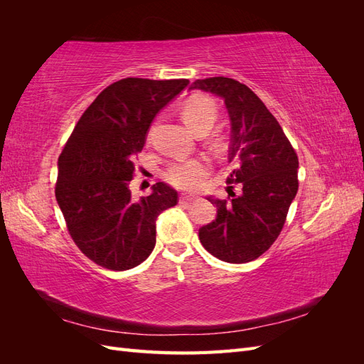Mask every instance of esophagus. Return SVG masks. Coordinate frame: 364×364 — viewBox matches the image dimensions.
Instances as JSON below:
<instances>
[{
  "instance_id": "34e87169",
  "label": "esophagus",
  "mask_w": 364,
  "mask_h": 364,
  "mask_svg": "<svg viewBox=\"0 0 364 364\" xmlns=\"http://www.w3.org/2000/svg\"><path fill=\"white\" fill-rule=\"evenodd\" d=\"M191 200H193V197H190V196H182L181 199H179V203H181V205H188Z\"/></svg>"
}]
</instances>
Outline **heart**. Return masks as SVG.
Segmentation results:
<instances>
[{
	"mask_svg": "<svg viewBox=\"0 0 364 364\" xmlns=\"http://www.w3.org/2000/svg\"><path fill=\"white\" fill-rule=\"evenodd\" d=\"M185 126L191 132L200 129H211L217 118V106L213 100L203 95L190 97L181 111ZM208 173L206 164L200 159H186L173 164L165 173L167 181L182 190H196L203 182Z\"/></svg>",
	"mask_w": 364,
	"mask_h": 364,
	"instance_id": "heart-1",
	"label": "heart"
}]
</instances>
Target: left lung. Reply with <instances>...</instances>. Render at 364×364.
<instances>
[{"label": "left lung", "mask_w": 364, "mask_h": 364, "mask_svg": "<svg viewBox=\"0 0 364 364\" xmlns=\"http://www.w3.org/2000/svg\"><path fill=\"white\" fill-rule=\"evenodd\" d=\"M190 90L223 98L230 119L228 200L217 206L214 222L199 229L203 247L215 258L243 264L257 259L278 238L296 197L299 161L274 118L250 87L229 77L196 80ZM240 186L235 195L233 185Z\"/></svg>", "instance_id": "1"}]
</instances>
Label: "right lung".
<instances>
[{
  "instance_id": "add662e5",
  "label": "right lung",
  "mask_w": 364,
  "mask_h": 364,
  "mask_svg": "<svg viewBox=\"0 0 364 364\" xmlns=\"http://www.w3.org/2000/svg\"><path fill=\"white\" fill-rule=\"evenodd\" d=\"M190 82L127 77L97 95L59 156L56 200L82 253L109 270L146 261L156 243V218L178 193L164 182L132 200L134 159L146 144L153 118Z\"/></svg>"
}]
</instances>
